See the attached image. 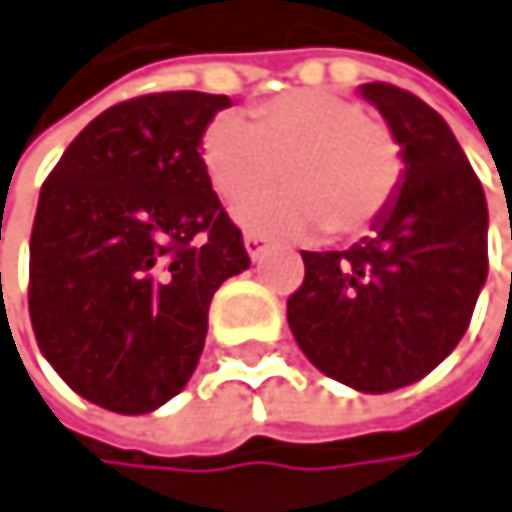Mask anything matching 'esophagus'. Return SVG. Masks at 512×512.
Here are the masks:
<instances>
[{"label":"esophagus","instance_id":"obj_1","mask_svg":"<svg viewBox=\"0 0 512 512\" xmlns=\"http://www.w3.org/2000/svg\"><path fill=\"white\" fill-rule=\"evenodd\" d=\"M267 236H261V233H245V248H248V254L251 258H261V251L267 248Z\"/></svg>","mask_w":512,"mask_h":512}]
</instances>
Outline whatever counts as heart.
Masks as SVG:
<instances>
[{"label":"heart","mask_w":512,"mask_h":512,"mask_svg":"<svg viewBox=\"0 0 512 512\" xmlns=\"http://www.w3.org/2000/svg\"><path fill=\"white\" fill-rule=\"evenodd\" d=\"M202 159L224 199H245L281 177L289 187L251 197L239 218L273 233L356 236L393 202L402 181L396 134L350 97L291 91L254 107L251 122L224 113L205 128Z\"/></svg>","instance_id":"heart-1"}]
</instances>
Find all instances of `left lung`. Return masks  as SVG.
Returning a JSON list of instances; mask_svg holds the SVG:
<instances>
[{"mask_svg":"<svg viewBox=\"0 0 512 512\" xmlns=\"http://www.w3.org/2000/svg\"><path fill=\"white\" fill-rule=\"evenodd\" d=\"M402 147V181L347 251H301L288 325L322 375L362 393L421 381L458 347L488 276L485 193L445 119L387 82L359 88Z\"/></svg>","mask_w":512,"mask_h":512,"instance_id":"8db88e82","label":"left lung"}]
</instances>
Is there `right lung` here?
Wrapping results in <instances>:
<instances>
[{
  "label": "right lung",
  "instance_id": "add662e5",
  "mask_svg": "<svg viewBox=\"0 0 512 512\" xmlns=\"http://www.w3.org/2000/svg\"><path fill=\"white\" fill-rule=\"evenodd\" d=\"M227 94H141L91 119L42 184L30 322L82 399L144 415L178 396L214 291L251 261L211 190L202 134Z\"/></svg>",
  "mask_w": 512,
  "mask_h": 512
}]
</instances>
